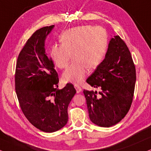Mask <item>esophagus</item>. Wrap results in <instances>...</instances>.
<instances>
[{
    "instance_id": "1",
    "label": "esophagus",
    "mask_w": 151,
    "mask_h": 151,
    "mask_svg": "<svg viewBox=\"0 0 151 151\" xmlns=\"http://www.w3.org/2000/svg\"><path fill=\"white\" fill-rule=\"evenodd\" d=\"M74 87H75L77 93H80L82 92V88L81 87V86H79V85H74Z\"/></svg>"
}]
</instances>
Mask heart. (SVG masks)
I'll return each mask as SVG.
<instances>
[{"label": "heart", "mask_w": 151, "mask_h": 151, "mask_svg": "<svg viewBox=\"0 0 151 151\" xmlns=\"http://www.w3.org/2000/svg\"><path fill=\"white\" fill-rule=\"evenodd\" d=\"M61 44H55L50 50V57L57 67L63 69L74 61L63 73L65 83H81L87 73V68L96 69L106 52L108 36L101 27L82 26L68 29L61 34Z\"/></svg>", "instance_id": "1"}]
</instances>
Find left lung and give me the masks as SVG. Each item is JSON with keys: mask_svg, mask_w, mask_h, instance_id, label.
Here are the masks:
<instances>
[{"mask_svg": "<svg viewBox=\"0 0 151 151\" xmlns=\"http://www.w3.org/2000/svg\"><path fill=\"white\" fill-rule=\"evenodd\" d=\"M86 81L100 89L83 90L90 120L104 127L118 123L131 107L136 82L134 64L120 36L111 39L105 59Z\"/></svg>", "mask_w": 151, "mask_h": 151, "instance_id": "1", "label": "left lung"}]
</instances>
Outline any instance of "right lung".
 <instances>
[{"label": "right lung", "instance_id": "1", "mask_svg": "<svg viewBox=\"0 0 151 151\" xmlns=\"http://www.w3.org/2000/svg\"><path fill=\"white\" fill-rule=\"evenodd\" d=\"M55 26L45 27L33 33L18 56L15 90L21 109L34 127L54 132L68 122V106L76 90L67 83L58 88V74L47 56L45 42Z\"/></svg>", "mask_w": 151, "mask_h": 151}]
</instances>
